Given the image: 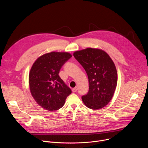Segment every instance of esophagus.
<instances>
[{
  "label": "esophagus",
  "instance_id": "34e87169",
  "mask_svg": "<svg viewBox=\"0 0 148 148\" xmlns=\"http://www.w3.org/2000/svg\"><path fill=\"white\" fill-rule=\"evenodd\" d=\"M77 90H78V88L76 87H74V88H73V89H72V91L73 92H77Z\"/></svg>",
  "mask_w": 148,
  "mask_h": 148
}]
</instances>
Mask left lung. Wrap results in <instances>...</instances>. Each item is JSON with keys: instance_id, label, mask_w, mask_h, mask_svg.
Wrapping results in <instances>:
<instances>
[{"instance_id": "8db88e82", "label": "left lung", "mask_w": 148, "mask_h": 148, "mask_svg": "<svg viewBox=\"0 0 148 148\" xmlns=\"http://www.w3.org/2000/svg\"><path fill=\"white\" fill-rule=\"evenodd\" d=\"M74 57L86 70L89 90L81 97L86 106L101 109L112 99L117 84V71L109 55L99 49L87 48L75 51Z\"/></svg>"}]
</instances>
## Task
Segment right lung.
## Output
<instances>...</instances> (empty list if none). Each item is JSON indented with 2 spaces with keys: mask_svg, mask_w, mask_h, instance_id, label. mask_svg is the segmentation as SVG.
Returning a JSON list of instances; mask_svg holds the SVG:
<instances>
[{
  "mask_svg": "<svg viewBox=\"0 0 148 148\" xmlns=\"http://www.w3.org/2000/svg\"><path fill=\"white\" fill-rule=\"evenodd\" d=\"M72 57L69 53L51 52L37 59L29 74L31 94L37 103L48 111L64 105L71 89L60 77L62 66Z\"/></svg>",
  "mask_w": 148,
  "mask_h": 148,
  "instance_id": "right-lung-1",
  "label": "right lung"
}]
</instances>
